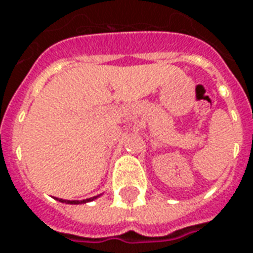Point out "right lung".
<instances>
[{
    "instance_id": "1",
    "label": "right lung",
    "mask_w": 253,
    "mask_h": 253,
    "mask_svg": "<svg viewBox=\"0 0 253 253\" xmlns=\"http://www.w3.org/2000/svg\"><path fill=\"white\" fill-rule=\"evenodd\" d=\"M96 198H99V196H93V198H89V199H83V201H67V199H58V198H57V201L62 202V203H68V205H81V203H86V202L94 201Z\"/></svg>"
}]
</instances>
